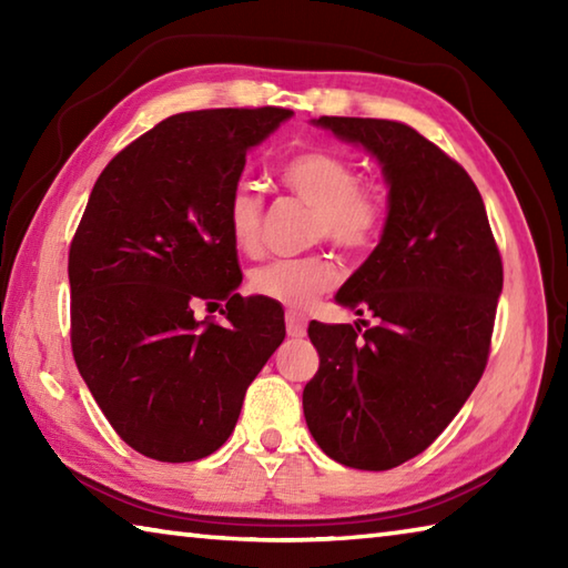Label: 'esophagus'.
Returning a JSON list of instances; mask_svg holds the SVG:
<instances>
[{
  "label": "esophagus",
  "instance_id": "obj_1",
  "mask_svg": "<svg viewBox=\"0 0 568 568\" xmlns=\"http://www.w3.org/2000/svg\"><path fill=\"white\" fill-rule=\"evenodd\" d=\"M305 328H307V318L303 313H297V311L285 313V331H287V335H291V338H303Z\"/></svg>",
  "mask_w": 568,
  "mask_h": 568
}]
</instances>
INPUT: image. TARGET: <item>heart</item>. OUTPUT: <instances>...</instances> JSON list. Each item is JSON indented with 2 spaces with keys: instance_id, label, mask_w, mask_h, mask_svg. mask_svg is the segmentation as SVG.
Returning a JSON list of instances; mask_svg holds the SVG:
<instances>
[{
  "instance_id": "obj_1",
  "label": "heart",
  "mask_w": 568,
  "mask_h": 568,
  "mask_svg": "<svg viewBox=\"0 0 568 568\" xmlns=\"http://www.w3.org/2000/svg\"><path fill=\"white\" fill-rule=\"evenodd\" d=\"M283 187L313 207L311 240H328L345 253H368L388 227L390 192L381 180L358 178V165L338 150H303L283 162ZM225 223L237 253L257 255L263 247L265 197L250 182H237L225 203ZM338 283L328 255L313 253L257 265L247 275L253 295L287 307H307Z\"/></svg>"
}]
</instances>
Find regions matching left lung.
Masks as SVG:
<instances>
[{"mask_svg": "<svg viewBox=\"0 0 568 568\" xmlns=\"http://www.w3.org/2000/svg\"><path fill=\"white\" fill-rule=\"evenodd\" d=\"M315 124L381 160L390 217L335 295L376 325H307L321 365L303 410L323 454L388 470L434 444L484 376L504 263L474 180L418 130L373 118Z\"/></svg>", "mask_w": 568, "mask_h": 568, "instance_id": "8db88e82", "label": "left lung"}]
</instances>
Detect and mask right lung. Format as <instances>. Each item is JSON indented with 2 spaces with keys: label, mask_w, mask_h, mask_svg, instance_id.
I'll return each instance as SVG.
<instances>
[{
  "label": "right lung",
  "mask_w": 568,
  "mask_h": 568,
  "mask_svg": "<svg viewBox=\"0 0 568 568\" xmlns=\"http://www.w3.org/2000/svg\"><path fill=\"white\" fill-rule=\"evenodd\" d=\"M293 110L180 112L114 155L70 245L77 368L124 444L187 464L233 434L250 383L285 338L283 307L243 297L225 203ZM225 302L223 324L195 322Z\"/></svg>",
  "instance_id": "add662e5"
}]
</instances>
